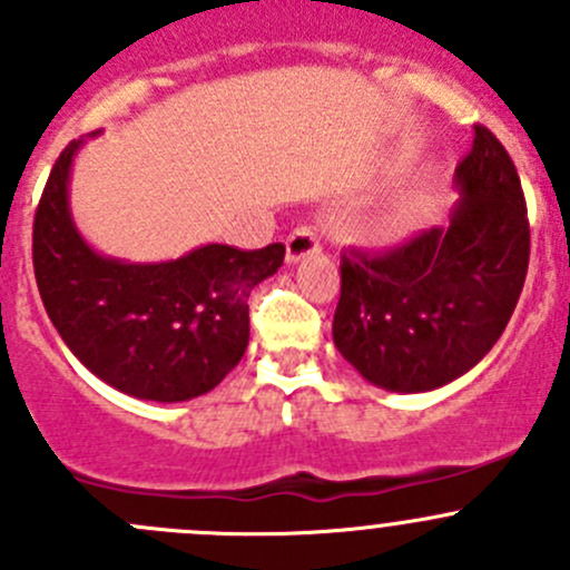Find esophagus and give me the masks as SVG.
<instances>
[{"label": "esophagus", "mask_w": 570, "mask_h": 570, "mask_svg": "<svg viewBox=\"0 0 570 570\" xmlns=\"http://www.w3.org/2000/svg\"><path fill=\"white\" fill-rule=\"evenodd\" d=\"M320 248H322V243H320L317 228L297 226L295 232L289 234V239H286V262H301V258L320 253Z\"/></svg>", "instance_id": "esophagus-1"}]
</instances>
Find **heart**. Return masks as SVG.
Returning a JSON list of instances; mask_svg holds the SVG:
<instances>
[{"label": "heart", "mask_w": 570, "mask_h": 570, "mask_svg": "<svg viewBox=\"0 0 570 570\" xmlns=\"http://www.w3.org/2000/svg\"><path fill=\"white\" fill-rule=\"evenodd\" d=\"M405 226H407V217H400V220H394L392 226H389V232H402Z\"/></svg>", "instance_id": "b5f03b06"}]
</instances>
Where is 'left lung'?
<instances>
[{
	"instance_id": "left-lung-1",
	"label": "left lung",
	"mask_w": 570,
	"mask_h": 570,
	"mask_svg": "<svg viewBox=\"0 0 570 570\" xmlns=\"http://www.w3.org/2000/svg\"><path fill=\"white\" fill-rule=\"evenodd\" d=\"M461 200L383 253H342L333 344L375 386L430 392L465 375L508 327L530 267L521 178L491 129L474 124L455 168Z\"/></svg>"
}]
</instances>
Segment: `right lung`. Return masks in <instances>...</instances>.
Returning a JSON list of instances; mask_svg holds the SVG:
<instances>
[{"instance_id": "right-lung-1", "label": "right lung", "mask_w": 570, "mask_h": 570, "mask_svg": "<svg viewBox=\"0 0 570 570\" xmlns=\"http://www.w3.org/2000/svg\"><path fill=\"white\" fill-rule=\"evenodd\" d=\"M79 146L68 142L57 157L32 226V267L51 325L118 392L157 402L212 392L245 355L250 289L278 273L286 248L204 245L157 264L101 256L68 209Z\"/></svg>"}]
</instances>
